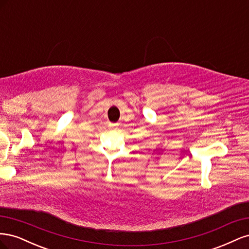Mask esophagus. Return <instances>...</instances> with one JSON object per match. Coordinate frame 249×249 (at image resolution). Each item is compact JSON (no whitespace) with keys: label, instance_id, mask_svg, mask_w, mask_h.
<instances>
[{"label":"esophagus","instance_id":"obj_1","mask_svg":"<svg viewBox=\"0 0 249 249\" xmlns=\"http://www.w3.org/2000/svg\"><path fill=\"white\" fill-rule=\"evenodd\" d=\"M109 127H110V129H117L118 124H109Z\"/></svg>","mask_w":249,"mask_h":249}]
</instances>
